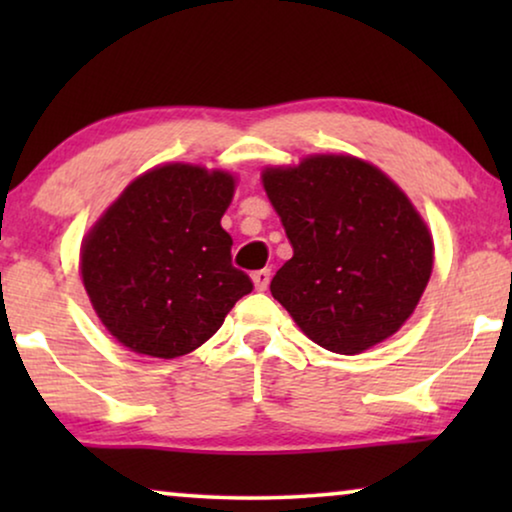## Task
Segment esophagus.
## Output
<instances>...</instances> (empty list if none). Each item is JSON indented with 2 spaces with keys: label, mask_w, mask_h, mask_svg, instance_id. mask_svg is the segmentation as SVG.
I'll return each instance as SVG.
<instances>
[{
  "label": "esophagus",
  "mask_w": 512,
  "mask_h": 512,
  "mask_svg": "<svg viewBox=\"0 0 512 512\" xmlns=\"http://www.w3.org/2000/svg\"><path fill=\"white\" fill-rule=\"evenodd\" d=\"M251 279H254L256 291H265V289H268V284H270V270H258V272H254V275H251Z\"/></svg>",
  "instance_id": "1"
}]
</instances>
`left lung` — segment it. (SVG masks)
Instances as JSON below:
<instances>
[{
    "label": "left lung",
    "mask_w": 512,
    "mask_h": 512,
    "mask_svg": "<svg viewBox=\"0 0 512 512\" xmlns=\"http://www.w3.org/2000/svg\"><path fill=\"white\" fill-rule=\"evenodd\" d=\"M263 186L293 247L270 291L300 331L347 356L394 335L433 270L431 233L408 195L354 156L265 167Z\"/></svg>",
    "instance_id": "8db88e82"
}]
</instances>
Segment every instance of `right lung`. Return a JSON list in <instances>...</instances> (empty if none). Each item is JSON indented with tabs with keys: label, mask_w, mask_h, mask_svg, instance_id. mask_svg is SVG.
I'll return each mask as SVG.
<instances>
[{
	"label": "right lung",
	"mask_w": 512,
	"mask_h": 512,
	"mask_svg": "<svg viewBox=\"0 0 512 512\" xmlns=\"http://www.w3.org/2000/svg\"><path fill=\"white\" fill-rule=\"evenodd\" d=\"M233 174L170 163L137 177L81 244V277L93 310L123 347L174 359L219 331L254 289L233 268L221 216Z\"/></svg>",
	"instance_id": "right-lung-1"
}]
</instances>
